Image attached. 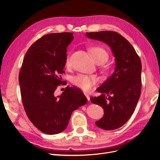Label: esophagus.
<instances>
[{"mask_svg":"<svg viewBox=\"0 0 160 160\" xmlns=\"http://www.w3.org/2000/svg\"><path fill=\"white\" fill-rule=\"evenodd\" d=\"M84 95H85V97H86V98L88 99V101H90V98H89V95L88 94V93H84Z\"/></svg>","mask_w":160,"mask_h":160,"instance_id":"obj_1","label":"esophagus"}]
</instances>
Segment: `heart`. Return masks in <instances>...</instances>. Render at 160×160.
<instances>
[{"label": "heart", "mask_w": 160, "mask_h": 160, "mask_svg": "<svg viewBox=\"0 0 160 160\" xmlns=\"http://www.w3.org/2000/svg\"><path fill=\"white\" fill-rule=\"evenodd\" d=\"M91 54L93 55L95 61L98 64H102L108 59V53L103 48L100 47H95L91 49ZM66 65H71V57L68 56L66 60ZM98 79L94 75L85 74H78L72 78V83L78 88L84 91H89Z\"/></svg>", "instance_id": "b5f03b06"}]
</instances>
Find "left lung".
I'll return each instance as SVG.
<instances>
[{
    "mask_svg": "<svg viewBox=\"0 0 160 160\" xmlns=\"http://www.w3.org/2000/svg\"><path fill=\"white\" fill-rule=\"evenodd\" d=\"M86 36L108 45L115 57L114 72L97 89L101 95L90 100L104 111L103 118L95 122L97 126L105 130L116 129L128 122L138 102L142 62L133 46L118 32H86Z\"/></svg>",
    "mask_w": 160,
    "mask_h": 160,
    "instance_id": "left-lung-1",
    "label": "left lung"
}]
</instances>
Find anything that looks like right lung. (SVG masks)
<instances>
[{"label":"right lung","mask_w":160,"mask_h":160,"mask_svg":"<svg viewBox=\"0 0 160 160\" xmlns=\"http://www.w3.org/2000/svg\"><path fill=\"white\" fill-rule=\"evenodd\" d=\"M72 32L51 33L36 41L27 51L19 72L21 98L27 117L41 132L49 135L62 132L72 112L88 102L82 91L67 86L55 95L62 83L61 75L67 60V47Z\"/></svg>","instance_id":"obj_1"}]
</instances>
